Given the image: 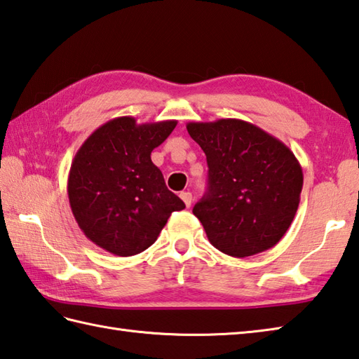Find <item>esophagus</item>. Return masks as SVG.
I'll return each instance as SVG.
<instances>
[{
    "label": "esophagus",
    "instance_id": "1",
    "mask_svg": "<svg viewBox=\"0 0 359 359\" xmlns=\"http://www.w3.org/2000/svg\"><path fill=\"white\" fill-rule=\"evenodd\" d=\"M180 196H181V200L184 201V204L187 208H190V204H192V194L189 192V190H184V192H181L180 194Z\"/></svg>",
    "mask_w": 359,
    "mask_h": 359
}]
</instances>
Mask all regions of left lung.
Instances as JSON below:
<instances>
[{
    "label": "left lung",
    "mask_w": 359,
    "mask_h": 359,
    "mask_svg": "<svg viewBox=\"0 0 359 359\" xmlns=\"http://www.w3.org/2000/svg\"><path fill=\"white\" fill-rule=\"evenodd\" d=\"M187 131L208 159V192L194 215L212 246L241 259L279 243L301 201L304 173L294 153L240 119L189 122Z\"/></svg>",
    "instance_id": "left-lung-1"
}]
</instances>
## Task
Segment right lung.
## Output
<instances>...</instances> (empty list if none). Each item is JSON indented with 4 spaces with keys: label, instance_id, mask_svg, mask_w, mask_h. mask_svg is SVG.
I'll use <instances>...</instances> for the list:
<instances>
[{
    "label": "right lung",
    "instance_id": "1",
    "mask_svg": "<svg viewBox=\"0 0 359 359\" xmlns=\"http://www.w3.org/2000/svg\"><path fill=\"white\" fill-rule=\"evenodd\" d=\"M175 127L177 121L137 123L122 116L94 130L77 150L68 198L79 228L94 245L119 257L142 252L172 212L186 208L150 158Z\"/></svg>",
    "mask_w": 359,
    "mask_h": 359
}]
</instances>
